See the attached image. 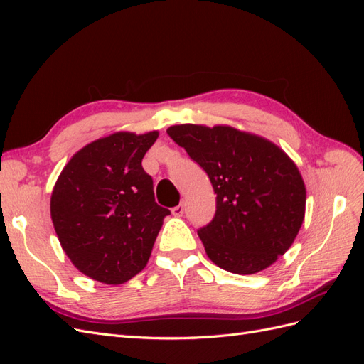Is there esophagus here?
<instances>
[{
  "label": "esophagus",
  "mask_w": 364,
  "mask_h": 364,
  "mask_svg": "<svg viewBox=\"0 0 364 364\" xmlns=\"http://www.w3.org/2000/svg\"><path fill=\"white\" fill-rule=\"evenodd\" d=\"M183 211H185V208H183V202H182V203H179L178 206H174V208L171 209L173 215H176V217H181V215H183Z\"/></svg>",
  "instance_id": "esophagus-1"
}]
</instances>
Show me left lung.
Instances as JSON below:
<instances>
[{"label":"left lung","instance_id":"8db88e82","mask_svg":"<svg viewBox=\"0 0 364 364\" xmlns=\"http://www.w3.org/2000/svg\"><path fill=\"white\" fill-rule=\"evenodd\" d=\"M167 134L206 171L217 194L213 222L197 230L208 258L237 274L272 266L305 217L296 164L272 141L230 126L178 124Z\"/></svg>","mask_w":364,"mask_h":364}]
</instances>
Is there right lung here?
Here are the masks:
<instances>
[{"label":"right lung","instance_id":"right-lung-1","mask_svg":"<svg viewBox=\"0 0 364 364\" xmlns=\"http://www.w3.org/2000/svg\"><path fill=\"white\" fill-rule=\"evenodd\" d=\"M158 130L117 132L73 155L54 183L51 220L67 257L86 277L118 285L150 258L167 208L155 202L142 158Z\"/></svg>","mask_w":364,"mask_h":364}]
</instances>
